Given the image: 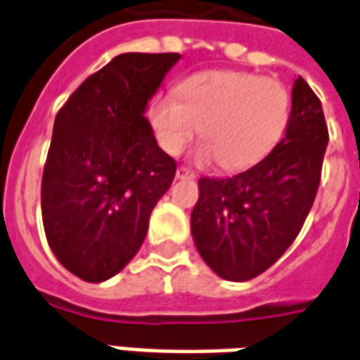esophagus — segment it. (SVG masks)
<instances>
[{
    "label": "esophagus",
    "mask_w": 360,
    "mask_h": 360,
    "mask_svg": "<svg viewBox=\"0 0 360 360\" xmlns=\"http://www.w3.org/2000/svg\"><path fill=\"white\" fill-rule=\"evenodd\" d=\"M176 178H178V180H192V178H195V174L192 172V170H188V168H184V166H180V168L176 170Z\"/></svg>",
    "instance_id": "esophagus-1"
}]
</instances>
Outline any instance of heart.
<instances>
[{
	"instance_id": "1",
	"label": "heart",
	"mask_w": 360,
	"mask_h": 360,
	"mask_svg": "<svg viewBox=\"0 0 360 360\" xmlns=\"http://www.w3.org/2000/svg\"><path fill=\"white\" fill-rule=\"evenodd\" d=\"M288 119L286 88L249 72H198L150 105V123L165 153L178 155L202 127L205 139L195 158L219 160L225 170L257 165L278 145Z\"/></svg>"
}]
</instances>
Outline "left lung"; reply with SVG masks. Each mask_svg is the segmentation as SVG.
<instances>
[{"label": "left lung", "instance_id": "left-lung-1", "mask_svg": "<svg viewBox=\"0 0 360 360\" xmlns=\"http://www.w3.org/2000/svg\"><path fill=\"white\" fill-rule=\"evenodd\" d=\"M327 141L321 101L298 76L278 145L245 172L198 180L192 237L217 276L251 280L286 252L316 200Z\"/></svg>", "mask_w": 360, "mask_h": 360}]
</instances>
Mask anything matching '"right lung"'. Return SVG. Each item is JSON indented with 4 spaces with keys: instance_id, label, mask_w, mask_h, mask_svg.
Listing matches in <instances>:
<instances>
[{
    "instance_id": "add662e5",
    "label": "right lung",
    "mask_w": 360,
    "mask_h": 360,
    "mask_svg": "<svg viewBox=\"0 0 360 360\" xmlns=\"http://www.w3.org/2000/svg\"><path fill=\"white\" fill-rule=\"evenodd\" d=\"M180 54L125 52L72 94L52 129L41 188L46 241L74 276L103 282L137 255L176 162L145 117Z\"/></svg>"
}]
</instances>
